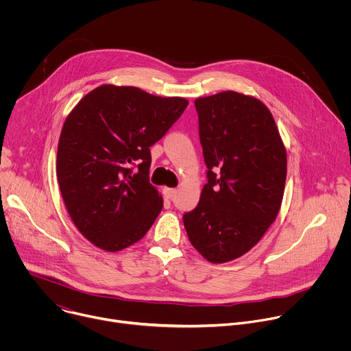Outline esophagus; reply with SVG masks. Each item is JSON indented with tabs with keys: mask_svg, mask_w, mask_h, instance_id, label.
I'll return each mask as SVG.
<instances>
[{
	"mask_svg": "<svg viewBox=\"0 0 351 351\" xmlns=\"http://www.w3.org/2000/svg\"><path fill=\"white\" fill-rule=\"evenodd\" d=\"M176 189H169V187H164V195L167 198H173L176 195Z\"/></svg>",
	"mask_w": 351,
	"mask_h": 351,
	"instance_id": "obj_1",
	"label": "esophagus"
}]
</instances>
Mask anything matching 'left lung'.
Segmentation results:
<instances>
[{"instance_id": "obj_1", "label": "left lung", "mask_w": 351, "mask_h": 351, "mask_svg": "<svg viewBox=\"0 0 351 351\" xmlns=\"http://www.w3.org/2000/svg\"><path fill=\"white\" fill-rule=\"evenodd\" d=\"M194 106L208 182L183 223L197 252L223 264L250 252L276 219L286 148L271 111L253 95L229 90Z\"/></svg>"}]
</instances>
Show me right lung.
Masks as SVG:
<instances>
[{
	"label": "right lung",
	"mask_w": 351,
	"mask_h": 351,
	"mask_svg": "<svg viewBox=\"0 0 351 351\" xmlns=\"http://www.w3.org/2000/svg\"><path fill=\"white\" fill-rule=\"evenodd\" d=\"M187 104L183 97L103 84L66 117L58 141L57 179L71 219L95 247L121 252L153 226L164 202L148 179L149 147Z\"/></svg>",
	"instance_id": "add662e5"
}]
</instances>
